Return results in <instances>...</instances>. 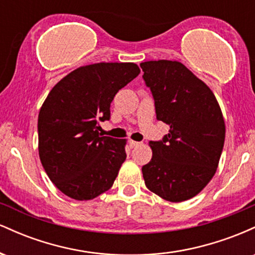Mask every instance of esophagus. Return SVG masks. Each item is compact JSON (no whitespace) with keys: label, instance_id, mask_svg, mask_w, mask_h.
<instances>
[{"label":"esophagus","instance_id":"esophagus-1","mask_svg":"<svg viewBox=\"0 0 255 255\" xmlns=\"http://www.w3.org/2000/svg\"><path fill=\"white\" fill-rule=\"evenodd\" d=\"M128 142H129V146H130L131 148H133V147H136V146H139V145H140V142L134 141V140H129V141H128Z\"/></svg>","mask_w":255,"mask_h":255}]
</instances>
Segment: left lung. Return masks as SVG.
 I'll return each mask as SVG.
<instances>
[{"label":"left lung","instance_id":"left-lung-1","mask_svg":"<svg viewBox=\"0 0 255 255\" xmlns=\"http://www.w3.org/2000/svg\"><path fill=\"white\" fill-rule=\"evenodd\" d=\"M151 90L158 121L170 126L162 140L150 141L152 158L142 166L145 184L171 203L203 191L217 170L225 125L212 91L177 61L140 63Z\"/></svg>","mask_w":255,"mask_h":255}]
</instances>
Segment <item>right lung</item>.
I'll list each match as a JSON object with an SVG mask.
<instances>
[{
	"label": "right lung",
	"instance_id": "right-lung-1",
	"mask_svg": "<svg viewBox=\"0 0 255 255\" xmlns=\"http://www.w3.org/2000/svg\"><path fill=\"white\" fill-rule=\"evenodd\" d=\"M135 63H95L52 87L38 116V150L46 175L67 197L91 200L111 188L125 162V139L101 136L110 104L139 75Z\"/></svg>",
	"mask_w": 255,
	"mask_h": 255
}]
</instances>
